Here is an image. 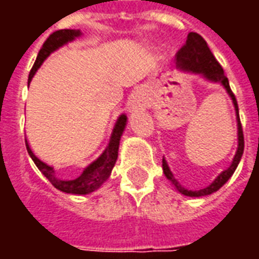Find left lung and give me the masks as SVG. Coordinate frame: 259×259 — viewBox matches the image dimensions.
I'll list each match as a JSON object with an SVG mask.
<instances>
[{"instance_id":"obj_1","label":"left lung","mask_w":259,"mask_h":259,"mask_svg":"<svg viewBox=\"0 0 259 259\" xmlns=\"http://www.w3.org/2000/svg\"><path fill=\"white\" fill-rule=\"evenodd\" d=\"M176 61H178L179 68L185 69V70H190V72H194V73L204 74L208 80L221 83V84L226 89V91L229 93V96L232 97L234 108H236V113H237V122H239V123H237V126H239V147H237V152H236V155H234L232 165H230L226 170H223L222 174L219 175L217 179L213 180L208 187L195 191L187 190L185 187H182L174 178V175L170 172V169H169L166 161L162 159L163 174H165V176L174 183L175 187L178 189L179 193H182V194L185 195H189V197H204V195H209L212 194V193H215V191L219 190V189L230 179V176L234 174V170H236V168H237V165H239L240 162V159H241V155H243V152H244V135H243V127H241V122H240L239 107H237V101H236V97H234L233 91H232L230 85H229L228 77L223 73L222 66L218 62L217 58L213 57V54L211 53V50L208 47V44H206L205 40H204L198 33H194V31L189 33L187 40H186V44L180 48L179 51H178V54H176Z\"/></svg>"}]
</instances>
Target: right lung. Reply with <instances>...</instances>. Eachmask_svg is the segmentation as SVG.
<instances>
[{"label":"right lung","mask_w":259,"mask_h":259,"mask_svg":"<svg viewBox=\"0 0 259 259\" xmlns=\"http://www.w3.org/2000/svg\"><path fill=\"white\" fill-rule=\"evenodd\" d=\"M80 36L79 30H70V29H64V30H57L54 31L53 34H50L48 38L42 44L41 50L38 51L37 55L36 62L31 68L30 73H29V80L27 83H30L33 76L37 72V69L41 66L44 62V59L47 58L50 54L55 51L57 48L64 46L65 42L73 40L74 37ZM124 126H126V115H120L119 119L115 123V127L112 130V135H111V140L108 144L107 150L102 152V155L97 161L91 163L90 166L83 170V174L80 175L79 178L72 180H62L58 179L55 176V170L53 166H50L47 163H44L40 161L38 158L33 154L31 148L29 144H26L27 152L31 157V159L34 161L36 166L40 169L41 172L48 180L50 183L58 189V190L64 191V193H69V194H89L91 191L97 190L100 186L109 178V175L112 172V168L116 159H118V150H119V140H120V136L123 133Z\"/></svg>","instance_id":"obj_1"}]
</instances>
